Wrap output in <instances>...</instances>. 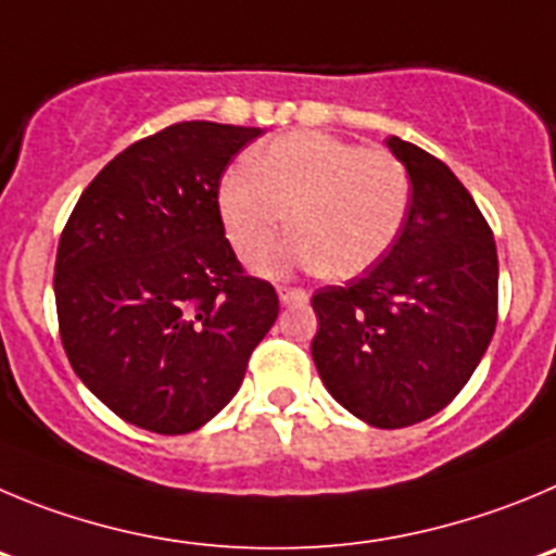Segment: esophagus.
<instances>
[{
	"instance_id": "1",
	"label": "esophagus",
	"mask_w": 556,
	"mask_h": 556,
	"mask_svg": "<svg viewBox=\"0 0 556 556\" xmlns=\"http://www.w3.org/2000/svg\"><path fill=\"white\" fill-rule=\"evenodd\" d=\"M279 302L282 304H299V302H307V290L304 288H279Z\"/></svg>"
}]
</instances>
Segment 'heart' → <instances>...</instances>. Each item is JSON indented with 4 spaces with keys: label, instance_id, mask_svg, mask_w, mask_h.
Returning <instances> with one entry per match:
<instances>
[{
    "label": "heart",
    "instance_id": "1",
    "mask_svg": "<svg viewBox=\"0 0 556 556\" xmlns=\"http://www.w3.org/2000/svg\"><path fill=\"white\" fill-rule=\"evenodd\" d=\"M218 185L229 243L247 263L268 257L290 213L293 238L266 271L321 268L332 279L368 271L396 243L409 210V174L388 149L327 132H290L260 147Z\"/></svg>",
    "mask_w": 556,
    "mask_h": 556
}]
</instances>
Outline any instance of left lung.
Segmentation results:
<instances>
[{
	"label": "left lung",
	"instance_id": "obj_1",
	"mask_svg": "<svg viewBox=\"0 0 556 556\" xmlns=\"http://www.w3.org/2000/svg\"><path fill=\"white\" fill-rule=\"evenodd\" d=\"M388 149L413 185L396 243L346 285L315 290L313 359L359 421L402 429L446 407L496 332L498 254L465 185L396 135Z\"/></svg>",
	"mask_w": 556,
	"mask_h": 556
}]
</instances>
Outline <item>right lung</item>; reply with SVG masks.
<instances>
[{
    "mask_svg": "<svg viewBox=\"0 0 556 556\" xmlns=\"http://www.w3.org/2000/svg\"><path fill=\"white\" fill-rule=\"evenodd\" d=\"M260 127L179 122L93 177L60 235V340L85 388L157 434L204 427L238 393L279 313L224 238L218 182Z\"/></svg>",
    "mask_w": 556,
    "mask_h": 556,
    "instance_id": "1",
    "label": "right lung"
}]
</instances>
